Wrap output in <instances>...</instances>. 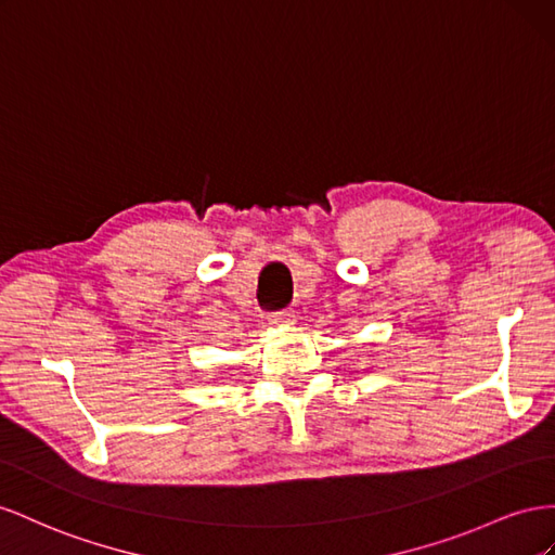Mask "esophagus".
<instances>
[{"mask_svg": "<svg viewBox=\"0 0 555 555\" xmlns=\"http://www.w3.org/2000/svg\"><path fill=\"white\" fill-rule=\"evenodd\" d=\"M295 313L291 309L286 311H276V313H269V325H276V327H293L295 325Z\"/></svg>", "mask_w": 555, "mask_h": 555, "instance_id": "esophagus-1", "label": "esophagus"}]
</instances>
